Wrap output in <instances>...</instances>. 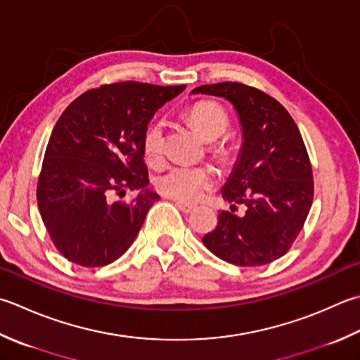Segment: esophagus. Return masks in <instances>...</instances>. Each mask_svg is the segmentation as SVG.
<instances>
[{
	"instance_id": "esophagus-1",
	"label": "esophagus",
	"mask_w": 360,
	"mask_h": 360,
	"mask_svg": "<svg viewBox=\"0 0 360 360\" xmlns=\"http://www.w3.org/2000/svg\"><path fill=\"white\" fill-rule=\"evenodd\" d=\"M176 202V207H178L181 212H184V214H190V212H193L195 210V206H192V204H187V202H182V201H174Z\"/></svg>"
}]
</instances>
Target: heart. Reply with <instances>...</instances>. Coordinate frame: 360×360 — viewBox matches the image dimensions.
<instances>
[{"label":"heart","mask_w":360,"mask_h":360,"mask_svg":"<svg viewBox=\"0 0 360 360\" xmlns=\"http://www.w3.org/2000/svg\"><path fill=\"white\" fill-rule=\"evenodd\" d=\"M188 120L201 136L214 142L224 136L229 128V115L221 104L215 101H200L188 110ZM215 153H224L223 143L212 145ZM143 158L151 165H159L164 160V122L159 118L146 124L142 136ZM218 181V174L210 165H182L168 167L156 178V187L162 195L182 202L200 201Z\"/></svg>","instance_id":"1"}]
</instances>
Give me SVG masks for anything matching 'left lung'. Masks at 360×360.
Listing matches in <instances>:
<instances>
[{
	"mask_svg": "<svg viewBox=\"0 0 360 360\" xmlns=\"http://www.w3.org/2000/svg\"><path fill=\"white\" fill-rule=\"evenodd\" d=\"M234 105L243 145L221 195L231 212L218 214L217 228L202 243L217 257L238 266L270 264L290 250L314 200L312 165L297 123L265 91L240 82L196 87ZM245 203L243 217L233 214Z\"/></svg>",
	"mask_w": 360,
	"mask_h": 360,
	"instance_id": "left-lung-1",
	"label": "left lung"
}]
</instances>
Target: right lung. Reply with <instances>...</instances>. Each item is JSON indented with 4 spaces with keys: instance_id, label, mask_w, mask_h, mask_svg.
Segmentation results:
<instances>
[{
    "instance_id": "right-lung-1",
    "label": "right lung",
    "mask_w": 360,
    "mask_h": 360,
    "mask_svg": "<svg viewBox=\"0 0 360 360\" xmlns=\"http://www.w3.org/2000/svg\"><path fill=\"white\" fill-rule=\"evenodd\" d=\"M186 86L126 81L84 91L49 137L37 204L56 248L82 266L112 264L132 245L159 195L146 186L142 136L154 112ZM142 189L129 203L111 195Z\"/></svg>"
}]
</instances>
